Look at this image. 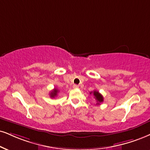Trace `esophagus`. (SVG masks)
<instances>
[{"label":"esophagus","instance_id":"esophagus-1","mask_svg":"<svg viewBox=\"0 0 150 150\" xmlns=\"http://www.w3.org/2000/svg\"><path fill=\"white\" fill-rule=\"evenodd\" d=\"M73 88H74V89H77V88H79V86H78V85H74L73 86Z\"/></svg>","mask_w":150,"mask_h":150}]
</instances>
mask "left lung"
Returning a JSON list of instances; mask_svg holds the SVG:
<instances>
[{
  "label": "left lung",
  "mask_w": 150,
  "mask_h": 150,
  "mask_svg": "<svg viewBox=\"0 0 150 150\" xmlns=\"http://www.w3.org/2000/svg\"><path fill=\"white\" fill-rule=\"evenodd\" d=\"M92 93V92H90V94ZM93 95L94 97H95L96 101H97V104L99 105L100 104V103L103 102V96L101 95L100 93H99V92L97 91V90H95V91H93Z\"/></svg>",
  "instance_id": "8db88e82"
}]
</instances>
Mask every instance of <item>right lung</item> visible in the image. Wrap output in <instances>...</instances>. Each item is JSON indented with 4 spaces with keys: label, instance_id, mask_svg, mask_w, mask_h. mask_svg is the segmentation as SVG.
<instances>
[{
    "label": "right lung",
    "instance_id": "right-lung-1",
    "mask_svg": "<svg viewBox=\"0 0 150 150\" xmlns=\"http://www.w3.org/2000/svg\"><path fill=\"white\" fill-rule=\"evenodd\" d=\"M58 90H57L56 88H54V89L51 92V93H50V97L51 98H54L55 97H56V96L58 95Z\"/></svg>",
    "mask_w": 150,
    "mask_h": 150
}]
</instances>
